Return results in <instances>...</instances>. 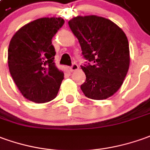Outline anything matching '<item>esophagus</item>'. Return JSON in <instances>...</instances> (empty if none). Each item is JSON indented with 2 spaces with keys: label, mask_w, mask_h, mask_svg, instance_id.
Wrapping results in <instances>:
<instances>
[{
  "label": "esophagus",
  "mask_w": 150,
  "mask_h": 150,
  "mask_svg": "<svg viewBox=\"0 0 150 150\" xmlns=\"http://www.w3.org/2000/svg\"><path fill=\"white\" fill-rule=\"evenodd\" d=\"M78 69H79L78 65H77V64H75V63H73V64L69 67V70H70V72H74V71H77Z\"/></svg>",
  "instance_id": "obj_1"
}]
</instances>
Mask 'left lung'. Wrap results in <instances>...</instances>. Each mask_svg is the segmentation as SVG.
<instances>
[{
	"mask_svg": "<svg viewBox=\"0 0 150 150\" xmlns=\"http://www.w3.org/2000/svg\"><path fill=\"white\" fill-rule=\"evenodd\" d=\"M69 25L87 60L81 66L86 74L82 92L92 100L112 96L122 85L129 69L126 34L113 22L96 15L77 16L69 20Z\"/></svg>",
	"mask_w": 150,
	"mask_h": 150,
	"instance_id": "obj_1",
	"label": "left lung"
}]
</instances>
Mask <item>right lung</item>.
I'll return each mask as SVG.
<instances>
[{"label":"right lung","mask_w":150,"mask_h":150,"mask_svg":"<svg viewBox=\"0 0 150 150\" xmlns=\"http://www.w3.org/2000/svg\"><path fill=\"white\" fill-rule=\"evenodd\" d=\"M64 23L62 18H42L22 27L8 49L11 77L26 99L45 103L57 96L64 74L55 66L52 38Z\"/></svg>","instance_id":"add662e5"}]
</instances>
